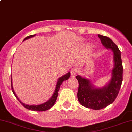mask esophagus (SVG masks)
Instances as JSON below:
<instances>
[{"mask_svg":"<svg viewBox=\"0 0 132 132\" xmlns=\"http://www.w3.org/2000/svg\"><path fill=\"white\" fill-rule=\"evenodd\" d=\"M78 73V69L77 68H73L71 69V77H75V75L77 74Z\"/></svg>","mask_w":132,"mask_h":132,"instance_id":"obj_1","label":"esophagus"}]
</instances>
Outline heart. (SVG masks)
I'll return each instance as SVG.
<instances>
[{"mask_svg": "<svg viewBox=\"0 0 132 132\" xmlns=\"http://www.w3.org/2000/svg\"><path fill=\"white\" fill-rule=\"evenodd\" d=\"M89 47H91V46H89Z\"/></svg>", "mask_w": 132, "mask_h": 132, "instance_id": "b5f03b06", "label": "heart"}]
</instances>
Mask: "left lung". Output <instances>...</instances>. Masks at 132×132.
I'll list each match as a JSON object with an SVG mask.
<instances>
[{"instance_id":"8db88e82","label":"left lung","mask_w":132,"mask_h":132,"mask_svg":"<svg viewBox=\"0 0 132 132\" xmlns=\"http://www.w3.org/2000/svg\"><path fill=\"white\" fill-rule=\"evenodd\" d=\"M102 44L113 53L114 66L112 70V78L109 82L103 88L95 87L89 79L76 76L79 82L77 98L79 103L84 107L93 110L103 109L112 104L121 88L122 82V62L121 52L112 39L106 36L98 35Z\"/></svg>"}]
</instances>
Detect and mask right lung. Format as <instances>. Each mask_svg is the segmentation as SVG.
Returning a JSON list of instances; mask_svg holds the SVG:
<instances>
[{"label": "right lung", "instance_id": "obj_1", "mask_svg": "<svg viewBox=\"0 0 132 132\" xmlns=\"http://www.w3.org/2000/svg\"><path fill=\"white\" fill-rule=\"evenodd\" d=\"M35 35H29V36L26 37L25 39H24V40H27L28 39H30L31 37H34ZM70 73L68 72L67 74L66 75H63V76L61 77L58 79V80H57V85H56V88L55 89V92L53 93V95L52 97L50 98L49 100L48 101H46V103H43L41 104H38V105H28V104H26L24 103H23L22 102L20 101L19 100V98H18L17 96L15 94V92L13 90V84H12V78H11V89H12V92L13 93V94L15 95V96L16 97V98H17L19 101L21 103L22 105L24 107H25L27 109L29 110H33V111H37V112H42V111H46V110H48L50 109L53 105H54L55 103L56 100H57V97H58V92L59 90V88L61 85L62 84V82L65 81V80H68V79L70 78Z\"/></svg>", "mask_w": 132, "mask_h": 132}]
</instances>
